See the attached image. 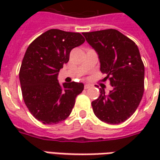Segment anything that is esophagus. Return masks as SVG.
<instances>
[{
    "instance_id": "1",
    "label": "esophagus",
    "mask_w": 160,
    "mask_h": 160,
    "mask_svg": "<svg viewBox=\"0 0 160 160\" xmlns=\"http://www.w3.org/2000/svg\"><path fill=\"white\" fill-rule=\"evenodd\" d=\"M85 89H89L90 87H92V85H90V84H85Z\"/></svg>"
}]
</instances>
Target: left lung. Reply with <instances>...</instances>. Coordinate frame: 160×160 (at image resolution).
<instances>
[{"label":"left lung","mask_w":160,"mask_h":160,"mask_svg":"<svg viewBox=\"0 0 160 160\" xmlns=\"http://www.w3.org/2000/svg\"><path fill=\"white\" fill-rule=\"evenodd\" d=\"M97 52L100 70L113 89L92 102L95 116L110 124L123 122L134 114L144 92L145 68L137 45L118 30L83 33Z\"/></svg>","instance_id":"obj_1"}]
</instances>
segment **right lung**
Listing matches in <instances>:
<instances>
[{
    "mask_svg": "<svg viewBox=\"0 0 160 160\" xmlns=\"http://www.w3.org/2000/svg\"><path fill=\"white\" fill-rule=\"evenodd\" d=\"M85 42L79 32L51 29L34 40L23 58L19 81L25 104L34 118L44 124L62 122L72 112L84 84L60 85L58 73L69 61L70 51Z\"/></svg>",
    "mask_w": 160,
    "mask_h": 160,
    "instance_id": "1",
    "label": "right lung"
}]
</instances>
